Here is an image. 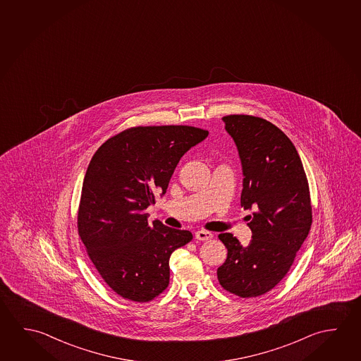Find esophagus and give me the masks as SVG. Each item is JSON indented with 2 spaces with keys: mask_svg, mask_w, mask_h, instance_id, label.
Wrapping results in <instances>:
<instances>
[{
  "mask_svg": "<svg viewBox=\"0 0 361 361\" xmlns=\"http://www.w3.org/2000/svg\"><path fill=\"white\" fill-rule=\"evenodd\" d=\"M213 233L207 231H197L195 233V238L197 240H210L213 238Z\"/></svg>",
  "mask_w": 361,
  "mask_h": 361,
  "instance_id": "esophagus-1",
  "label": "esophagus"
}]
</instances>
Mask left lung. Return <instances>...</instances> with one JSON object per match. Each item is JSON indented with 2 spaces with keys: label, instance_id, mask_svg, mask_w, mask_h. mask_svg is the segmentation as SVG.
Here are the masks:
<instances>
[{
  "label": "left lung",
  "instance_id": "left-lung-1",
  "mask_svg": "<svg viewBox=\"0 0 361 361\" xmlns=\"http://www.w3.org/2000/svg\"><path fill=\"white\" fill-rule=\"evenodd\" d=\"M223 121L242 162L240 205L253 214L247 247L231 233L219 234L228 257L216 273L224 290L249 298L274 288L290 271L312 224V207L300 154L282 130L255 116Z\"/></svg>",
  "mask_w": 361,
  "mask_h": 361
}]
</instances>
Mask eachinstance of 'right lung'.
I'll use <instances>...</instances> for the list:
<instances>
[{"label":"right lung","mask_w":361,"mask_h":361,"mask_svg":"<svg viewBox=\"0 0 361 361\" xmlns=\"http://www.w3.org/2000/svg\"><path fill=\"white\" fill-rule=\"evenodd\" d=\"M209 132L191 126L132 127L97 149L84 178L78 233L117 295L148 302L170 282L169 260L192 239L145 213L164 195L183 154Z\"/></svg>","instance_id":"obj_1"}]
</instances>
